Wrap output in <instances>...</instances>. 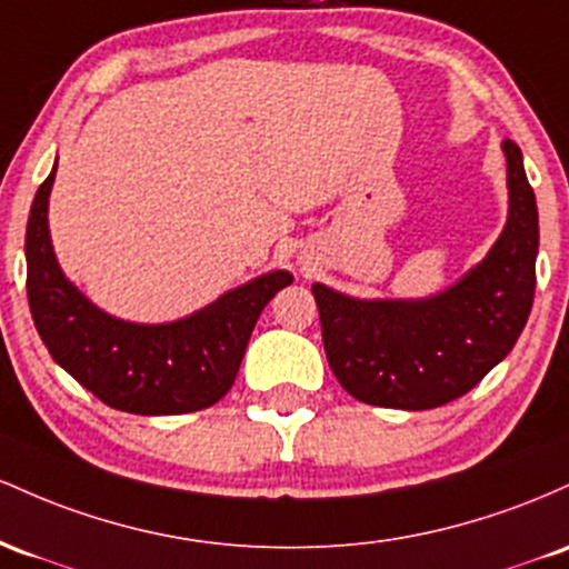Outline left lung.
Returning <instances> with one entry per match:
<instances>
[{"label": "left lung", "instance_id": "left-lung-1", "mask_svg": "<svg viewBox=\"0 0 569 569\" xmlns=\"http://www.w3.org/2000/svg\"><path fill=\"white\" fill-rule=\"evenodd\" d=\"M508 220L487 258L430 298H352L315 282L325 355L368 406L427 411L470 392L508 357L535 298L538 203L519 144L502 142Z\"/></svg>", "mask_w": 569, "mask_h": 569}]
</instances>
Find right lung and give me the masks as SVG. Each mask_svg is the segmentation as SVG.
I'll list each match as a JSON object with an SVG mask.
<instances>
[{
  "mask_svg": "<svg viewBox=\"0 0 569 569\" xmlns=\"http://www.w3.org/2000/svg\"><path fill=\"white\" fill-rule=\"evenodd\" d=\"M56 169L37 190L27 226L29 309L50 357L118 411L171 417L214 406L233 387L260 311L292 282V273H260L174 322L144 325L107 315L56 260L48 228Z\"/></svg>",
  "mask_w": 569,
  "mask_h": 569,
  "instance_id": "right-lung-1",
  "label": "right lung"
}]
</instances>
